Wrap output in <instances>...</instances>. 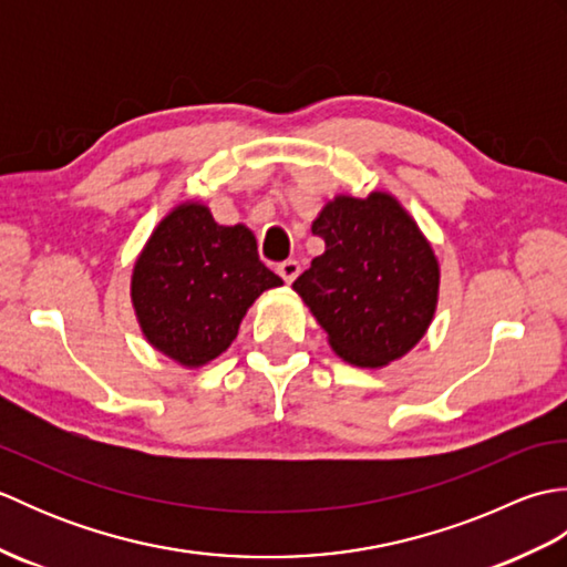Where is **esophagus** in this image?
I'll return each mask as SVG.
<instances>
[{
	"instance_id": "obj_1",
	"label": "esophagus",
	"mask_w": 567,
	"mask_h": 567,
	"mask_svg": "<svg viewBox=\"0 0 567 567\" xmlns=\"http://www.w3.org/2000/svg\"><path fill=\"white\" fill-rule=\"evenodd\" d=\"M277 272H280L282 280H285L287 285H290V282H295V280H297V275H299V262H297L295 258L285 260V262L277 265Z\"/></svg>"
}]
</instances>
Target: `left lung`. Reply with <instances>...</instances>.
Returning <instances> with one entry per match:
<instances>
[{
  "label": "left lung",
  "instance_id": "8db88e82",
  "mask_svg": "<svg viewBox=\"0 0 567 567\" xmlns=\"http://www.w3.org/2000/svg\"><path fill=\"white\" fill-rule=\"evenodd\" d=\"M327 250L292 290L329 333L333 353L382 368L421 341L439 302V260L416 221L388 192L339 195L311 224Z\"/></svg>",
  "mask_w": 567,
  "mask_h": 567
}]
</instances>
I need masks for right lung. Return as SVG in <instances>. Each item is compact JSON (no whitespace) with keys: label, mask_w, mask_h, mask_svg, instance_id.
Instances as JSON below:
<instances>
[{"label":"right lung","mask_w":567,"mask_h":567,"mask_svg":"<svg viewBox=\"0 0 567 567\" xmlns=\"http://www.w3.org/2000/svg\"><path fill=\"white\" fill-rule=\"evenodd\" d=\"M280 285L260 262L250 228L216 224L204 204L185 202L141 250L131 302L155 351L199 368L231 346L248 307Z\"/></svg>","instance_id":"1"}]
</instances>
